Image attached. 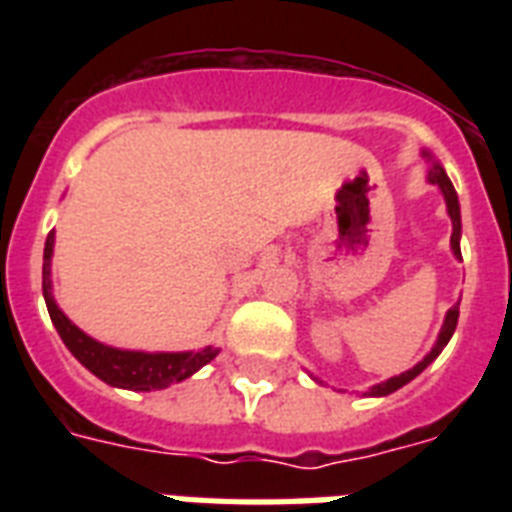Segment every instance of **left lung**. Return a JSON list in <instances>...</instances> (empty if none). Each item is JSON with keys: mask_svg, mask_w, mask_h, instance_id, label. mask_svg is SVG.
<instances>
[{"mask_svg": "<svg viewBox=\"0 0 512 512\" xmlns=\"http://www.w3.org/2000/svg\"><path fill=\"white\" fill-rule=\"evenodd\" d=\"M422 156L428 159L430 167H428V183L430 185H438V191L444 193V201H446V212H449V217H452V252L457 260H462V252H460V239H462V220H460V199H457V191H454L452 180H449V175H446V170L441 167V164L433 159V156L428 154V151H422ZM457 319H460V303L452 305L449 311H446V319H444V327H441V332H438V340L436 345L430 348V353L422 361H417V364L412 366V369H406V372L396 374V377H390V380L385 382H377V385H372V388L366 390L364 396H372V398H382V396H390V393H396L398 388H404L406 382H412L417 374L422 372V369H428V364H433L438 356H441V350L446 348V342L452 340L454 329H457ZM313 377V374H311ZM316 382H321L319 377H313Z\"/></svg>", "mask_w": 512, "mask_h": 512, "instance_id": "8db88e82", "label": "left lung"}]
</instances>
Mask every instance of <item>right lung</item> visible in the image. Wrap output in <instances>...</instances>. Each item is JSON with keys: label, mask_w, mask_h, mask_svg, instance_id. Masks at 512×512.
I'll use <instances>...</instances> for the list:
<instances>
[{"label": "right lung", "mask_w": 512, "mask_h": 512, "mask_svg": "<svg viewBox=\"0 0 512 512\" xmlns=\"http://www.w3.org/2000/svg\"><path fill=\"white\" fill-rule=\"evenodd\" d=\"M52 249H55V231H50L44 241V265H42V292L50 319L58 329L60 340L74 353V358L84 369H90L108 385L124 390H164L172 382L188 380L201 366H207L220 353V348L180 350V353H146V350H122L111 348L106 342L84 335L66 313L60 311L52 297Z\"/></svg>", "instance_id": "obj_1"}]
</instances>
